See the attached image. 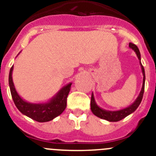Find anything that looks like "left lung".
I'll list each match as a JSON object with an SVG mask.
<instances>
[{
	"mask_svg": "<svg viewBox=\"0 0 156 156\" xmlns=\"http://www.w3.org/2000/svg\"><path fill=\"white\" fill-rule=\"evenodd\" d=\"M129 47L130 48H132L136 54H137V56L138 58V59L140 61V54L139 51V49L137 46L132 43H129ZM140 67H141V70H142V73L144 77H143V84H142V88H141V90H140V94H139L137 98L135 100L134 102L132 105H130L129 106L126 107V108H123V109L118 110V111H107V110L102 109L101 108H100L99 106H98V105L96 104L94 100V94L92 93L91 94V99H90V109H91L92 112L94 113V115H95L96 116L99 117L101 119H105V120H108L109 122H117V121H119L121 119H124L125 117H126L127 115H129V114H131L132 112L137 109V107L139 106V105L141 102V100H142L143 94H144V82H145V73H144V69L143 67L142 64L140 63Z\"/></svg>",
	"mask_w": 156,
	"mask_h": 156,
	"instance_id": "1",
	"label": "left lung"
}]
</instances>
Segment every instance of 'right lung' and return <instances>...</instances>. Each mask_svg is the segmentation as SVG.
Returning <instances> with one entry per match:
<instances>
[{"label": "right lung", "instance_id": "1", "mask_svg": "<svg viewBox=\"0 0 156 156\" xmlns=\"http://www.w3.org/2000/svg\"><path fill=\"white\" fill-rule=\"evenodd\" d=\"M13 66L10 69L8 83L14 103L23 115L40 122H48L63 112L66 108L67 97L69 93L72 83L63 87L49 101L46 103H30L23 100L16 91L12 80Z\"/></svg>", "mask_w": 156, "mask_h": 156}]
</instances>
